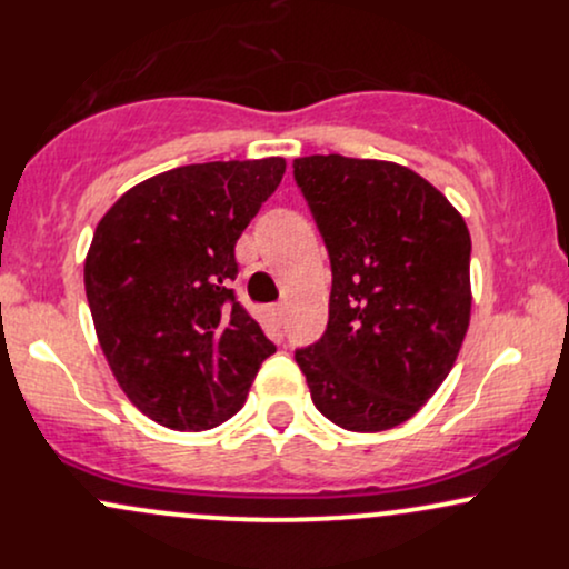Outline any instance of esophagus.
<instances>
[{"mask_svg":"<svg viewBox=\"0 0 569 569\" xmlns=\"http://www.w3.org/2000/svg\"><path fill=\"white\" fill-rule=\"evenodd\" d=\"M272 316H276V318H278V323H283V321H286V305H283V302H280V305H276V307H272Z\"/></svg>","mask_w":569,"mask_h":569,"instance_id":"obj_1","label":"esophagus"}]
</instances>
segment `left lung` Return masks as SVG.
Instances as JSON below:
<instances>
[{
	"label": "left lung",
	"mask_w": 569,
	"mask_h": 569,
	"mask_svg": "<svg viewBox=\"0 0 569 569\" xmlns=\"http://www.w3.org/2000/svg\"><path fill=\"white\" fill-rule=\"evenodd\" d=\"M293 179L331 259L329 326L293 352L310 398L345 430L407 422L452 371L471 321V234L420 173L310 154Z\"/></svg>",
	"instance_id": "obj_1"
}]
</instances>
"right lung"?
Here are the masks:
<instances>
[{
  "instance_id": "obj_1",
  "label": "right lung",
  "mask_w": 569,
  "mask_h": 569,
  "mask_svg": "<svg viewBox=\"0 0 569 569\" xmlns=\"http://www.w3.org/2000/svg\"><path fill=\"white\" fill-rule=\"evenodd\" d=\"M283 173V158L181 166L130 187L98 221L90 316L114 380L149 420L221 426L276 352L230 280L234 243Z\"/></svg>"
}]
</instances>
